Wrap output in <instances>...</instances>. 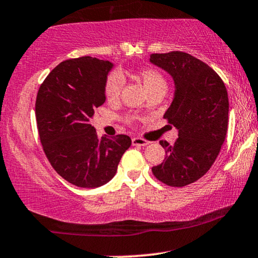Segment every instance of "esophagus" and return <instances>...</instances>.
Returning <instances> with one entry per match:
<instances>
[{"label":"esophagus","mask_w":258,"mask_h":258,"mask_svg":"<svg viewBox=\"0 0 258 258\" xmlns=\"http://www.w3.org/2000/svg\"><path fill=\"white\" fill-rule=\"evenodd\" d=\"M132 144L136 145V147H147L149 142L142 138H132Z\"/></svg>","instance_id":"34e87169"}]
</instances>
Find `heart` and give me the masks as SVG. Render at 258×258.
Returning a JSON list of instances; mask_svg holds the SVG:
<instances>
[{"label":"heart","instance_id":"obj_1","mask_svg":"<svg viewBox=\"0 0 258 258\" xmlns=\"http://www.w3.org/2000/svg\"><path fill=\"white\" fill-rule=\"evenodd\" d=\"M139 78H141L143 85L147 89V91L156 88V86H166V82H164L163 77L154 70L142 71L139 73ZM123 84H125V80H123V77L119 72H111L107 77V80H105L104 84L105 97L110 99V101L116 99L121 94Z\"/></svg>","mask_w":258,"mask_h":258}]
</instances>
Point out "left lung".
Masks as SVG:
<instances>
[{"label":"left lung","mask_w":258,"mask_h":258,"mask_svg":"<svg viewBox=\"0 0 258 258\" xmlns=\"http://www.w3.org/2000/svg\"><path fill=\"white\" fill-rule=\"evenodd\" d=\"M150 62L172 77L174 95L163 117L178 130L174 145L161 141L166 157L153 174L166 185L182 187L212 168L228 127V95L215 71L181 51L151 54Z\"/></svg>","instance_id":"left-lung-1"}]
</instances>
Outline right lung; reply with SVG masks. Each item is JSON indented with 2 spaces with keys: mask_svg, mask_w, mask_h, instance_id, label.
I'll return each instance as SVG.
<instances>
[{
  "mask_svg": "<svg viewBox=\"0 0 258 258\" xmlns=\"http://www.w3.org/2000/svg\"><path fill=\"white\" fill-rule=\"evenodd\" d=\"M114 66L91 56L66 60L49 73L37 94L43 150L57 174L78 187L95 188L110 181L132 144L126 135L98 138L90 123L96 108L104 103V84Z\"/></svg>",
  "mask_w": 258,
  "mask_h": 258,
  "instance_id": "right-lung-1",
  "label": "right lung"
}]
</instances>
